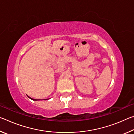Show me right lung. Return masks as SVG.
<instances>
[{"instance_id":"1","label":"right lung","mask_w":134,"mask_h":134,"mask_svg":"<svg viewBox=\"0 0 134 134\" xmlns=\"http://www.w3.org/2000/svg\"><path fill=\"white\" fill-rule=\"evenodd\" d=\"M27 96H28L29 99H31V100H35V101H37V100H40V99H32V98H31V97H30L29 96H28V95H27ZM45 100H47V99H45Z\"/></svg>"}]
</instances>
